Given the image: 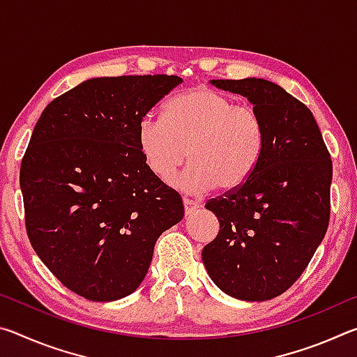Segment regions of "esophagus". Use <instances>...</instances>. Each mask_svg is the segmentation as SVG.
I'll use <instances>...</instances> for the list:
<instances>
[{
	"mask_svg": "<svg viewBox=\"0 0 357 357\" xmlns=\"http://www.w3.org/2000/svg\"><path fill=\"white\" fill-rule=\"evenodd\" d=\"M198 208H200V203L195 200H190V198H184V211L187 215L192 214L193 211H197Z\"/></svg>",
	"mask_w": 357,
	"mask_h": 357,
	"instance_id": "obj_1",
	"label": "esophagus"
}]
</instances>
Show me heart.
<instances>
[{"label":"heart","mask_w":357,"mask_h":357,"mask_svg":"<svg viewBox=\"0 0 357 357\" xmlns=\"http://www.w3.org/2000/svg\"><path fill=\"white\" fill-rule=\"evenodd\" d=\"M264 142L255 108L206 86L174 94L162 119L144 116L138 124V146L155 178L168 179L189 155L192 164L173 181L189 193L238 189L257 170Z\"/></svg>","instance_id":"b5f03b06"}]
</instances>
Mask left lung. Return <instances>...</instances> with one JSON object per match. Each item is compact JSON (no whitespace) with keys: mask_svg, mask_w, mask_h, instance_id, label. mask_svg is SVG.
Masks as SVG:
<instances>
[{"mask_svg":"<svg viewBox=\"0 0 357 357\" xmlns=\"http://www.w3.org/2000/svg\"><path fill=\"white\" fill-rule=\"evenodd\" d=\"M261 116L264 149L252 176L206 203L220 223L204 245L208 274L241 301L277 298L304 273L329 225L332 160L312 112L263 78L211 80Z\"/></svg>","mask_w":357,"mask_h":357,"instance_id":"left-lung-1","label":"left lung"}]
</instances>
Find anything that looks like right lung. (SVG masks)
<instances>
[{"label": "right lung", "mask_w": 357, "mask_h": 357, "mask_svg": "<svg viewBox=\"0 0 357 357\" xmlns=\"http://www.w3.org/2000/svg\"><path fill=\"white\" fill-rule=\"evenodd\" d=\"M176 75L89 78L45 107L20 167L26 233L50 273L84 299L135 291L155 241L183 220L179 193L155 178L138 124Z\"/></svg>", "instance_id": "right-lung-1"}]
</instances>
